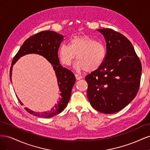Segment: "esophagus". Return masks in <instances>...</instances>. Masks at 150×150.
<instances>
[{"mask_svg": "<svg viewBox=\"0 0 150 150\" xmlns=\"http://www.w3.org/2000/svg\"><path fill=\"white\" fill-rule=\"evenodd\" d=\"M75 77H76V79L77 80H80L81 79L83 78V76H79L78 74H75Z\"/></svg>", "mask_w": 150, "mask_h": 150, "instance_id": "1", "label": "esophagus"}]
</instances>
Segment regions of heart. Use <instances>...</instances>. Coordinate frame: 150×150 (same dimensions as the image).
Wrapping results in <instances>:
<instances>
[{"label":"heart","instance_id":"b5f03b06","mask_svg":"<svg viewBox=\"0 0 150 150\" xmlns=\"http://www.w3.org/2000/svg\"><path fill=\"white\" fill-rule=\"evenodd\" d=\"M107 50L104 45L88 35H75L69 40V46L62 44L58 55L62 64L69 66L76 56L75 67L78 71L93 72L103 64Z\"/></svg>","mask_w":150,"mask_h":150}]
</instances>
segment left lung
Segmentation results:
<instances>
[{
	"mask_svg": "<svg viewBox=\"0 0 150 150\" xmlns=\"http://www.w3.org/2000/svg\"><path fill=\"white\" fill-rule=\"evenodd\" d=\"M106 42L103 64L85 77L91 105L104 114H113L133 101L139 88L142 64L132 44L111 29H97Z\"/></svg>",
	"mask_w": 150,
	"mask_h": 150,
	"instance_id": "obj_1",
	"label": "left lung"
}]
</instances>
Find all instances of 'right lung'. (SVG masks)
<instances>
[{
    "instance_id": "add662e5",
    "label": "right lung",
    "mask_w": 150,
    "mask_h": 150,
    "mask_svg": "<svg viewBox=\"0 0 150 150\" xmlns=\"http://www.w3.org/2000/svg\"><path fill=\"white\" fill-rule=\"evenodd\" d=\"M63 39L64 36L54 31L40 32L25 40L13 59L10 71L11 80L13 65L19 58L29 54H36L43 56L51 63L55 71L57 84L61 92L60 100L57 104H55L51 111L48 112H37L27 108H25L27 111L34 116L40 117H51L56 116L64 110L70 99L72 88L76 82V78L74 74L71 71L63 67L59 64L58 49ZM19 101L21 105H23L20 99Z\"/></svg>"
}]
</instances>
